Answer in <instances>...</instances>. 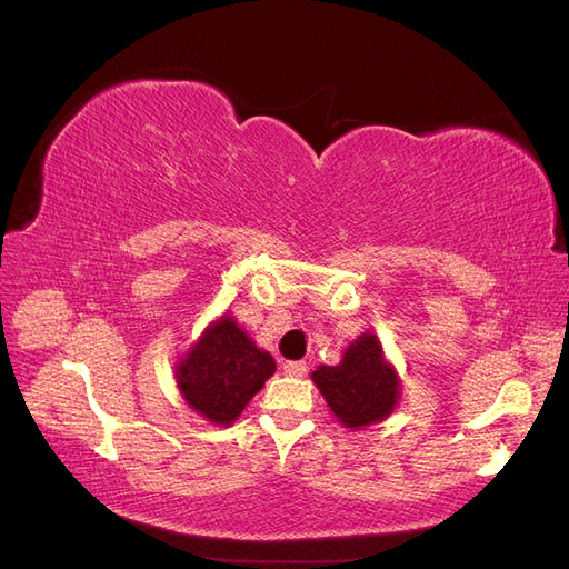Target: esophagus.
Listing matches in <instances>:
<instances>
[{"instance_id": "1", "label": "esophagus", "mask_w": 569, "mask_h": 569, "mask_svg": "<svg viewBox=\"0 0 569 569\" xmlns=\"http://www.w3.org/2000/svg\"><path fill=\"white\" fill-rule=\"evenodd\" d=\"M282 368H284V375H289V377H303L308 370L303 360H287Z\"/></svg>"}]
</instances>
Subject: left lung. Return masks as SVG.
<instances>
[{"label": "left lung", "mask_w": 569, "mask_h": 569, "mask_svg": "<svg viewBox=\"0 0 569 569\" xmlns=\"http://www.w3.org/2000/svg\"><path fill=\"white\" fill-rule=\"evenodd\" d=\"M311 380L341 427L358 432L387 420L401 399V377L387 358L380 337L360 332L337 366H318Z\"/></svg>", "instance_id": "8db88e82"}]
</instances>
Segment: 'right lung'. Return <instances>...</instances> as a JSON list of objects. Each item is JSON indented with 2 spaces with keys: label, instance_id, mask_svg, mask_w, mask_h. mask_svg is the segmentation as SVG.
Instances as JSON below:
<instances>
[{
  "label": "right lung",
  "instance_id": "obj_1",
  "mask_svg": "<svg viewBox=\"0 0 569 569\" xmlns=\"http://www.w3.org/2000/svg\"><path fill=\"white\" fill-rule=\"evenodd\" d=\"M274 370V358L258 347L234 316L222 313L180 353L176 385L184 403L203 420L230 427Z\"/></svg>",
  "mask_w": 569,
  "mask_h": 569
}]
</instances>
